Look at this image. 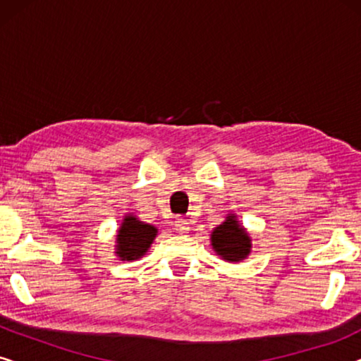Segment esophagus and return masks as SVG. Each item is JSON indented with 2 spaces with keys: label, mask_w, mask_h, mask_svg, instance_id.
Masks as SVG:
<instances>
[{
  "label": "esophagus",
  "mask_w": 361,
  "mask_h": 361,
  "mask_svg": "<svg viewBox=\"0 0 361 361\" xmlns=\"http://www.w3.org/2000/svg\"><path fill=\"white\" fill-rule=\"evenodd\" d=\"M176 230L180 231V233H184V231H189V224H187V220L182 219V216L176 219Z\"/></svg>",
  "instance_id": "34e87169"
}]
</instances>
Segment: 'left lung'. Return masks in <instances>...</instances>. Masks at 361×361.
<instances>
[{
	"instance_id": "obj_1",
	"label": "left lung",
	"mask_w": 361,
	"mask_h": 361,
	"mask_svg": "<svg viewBox=\"0 0 361 361\" xmlns=\"http://www.w3.org/2000/svg\"><path fill=\"white\" fill-rule=\"evenodd\" d=\"M250 236L241 228L238 221L235 220V215L228 216V220L224 221L220 226H216L212 233V246L221 258L226 261H240L250 255Z\"/></svg>"
}]
</instances>
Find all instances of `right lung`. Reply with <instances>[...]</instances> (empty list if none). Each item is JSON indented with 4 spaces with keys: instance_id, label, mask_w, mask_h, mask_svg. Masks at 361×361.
Returning <instances> with one entry per match:
<instances>
[{
    "instance_id": "1",
    "label": "right lung",
    "mask_w": 361,
    "mask_h": 361,
    "mask_svg": "<svg viewBox=\"0 0 361 361\" xmlns=\"http://www.w3.org/2000/svg\"><path fill=\"white\" fill-rule=\"evenodd\" d=\"M156 233L157 230L152 225L142 224L133 215L125 216L121 228L118 230L116 255L128 261L141 258L151 246Z\"/></svg>"
}]
</instances>
